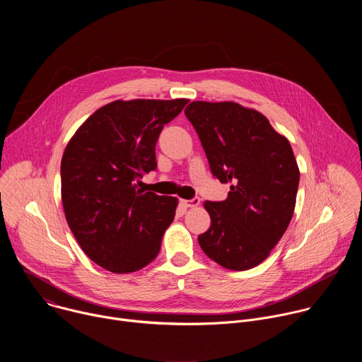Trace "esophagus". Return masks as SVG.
<instances>
[{"instance_id": "1", "label": "esophagus", "mask_w": 362, "mask_h": 362, "mask_svg": "<svg viewBox=\"0 0 362 362\" xmlns=\"http://www.w3.org/2000/svg\"><path fill=\"white\" fill-rule=\"evenodd\" d=\"M180 203L185 206V208H197V206L200 204V199L199 197H194V199H182Z\"/></svg>"}]
</instances>
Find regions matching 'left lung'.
<instances>
[{"instance_id":"1","label":"left lung","mask_w":362,"mask_h":362,"mask_svg":"<svg viewBox=\"0 0 362 362\" xmlns=\"http://www.w3.org/2000/svg\"><path fill=\"white\" fill-rule=\"evenodd\" d=\"M185 115L212 173L233 183L226 200L203 203L212 223L199 235V245L226 269L255 268L293 216L299 168L291 143L262 113L235 101H192Z\"/></svg>"}]
</instances>
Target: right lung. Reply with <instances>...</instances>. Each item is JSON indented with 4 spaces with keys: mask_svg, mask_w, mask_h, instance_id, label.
I'll use <instances>...</instances> for the list:
<instances>
[{
    "mask_svg": "<svg viewBox=\"0 0 362 362\" xmlns=\"http://www.w3.org/2000/svg\"><path fill=\"white\" fill-rule=\"evenodd\" d=\"M175 100H115L73 134L62 159V200L84 253L115 274L136 272L160 252L177 197L139 189L141 173L158 166L165 124L187 105Z\"/></svg>",
    "mask_w": 362,
    "mask_h": 362,
    "instance_id": "right-lung-1",
    "label": "right lung"
}]
</instances>
